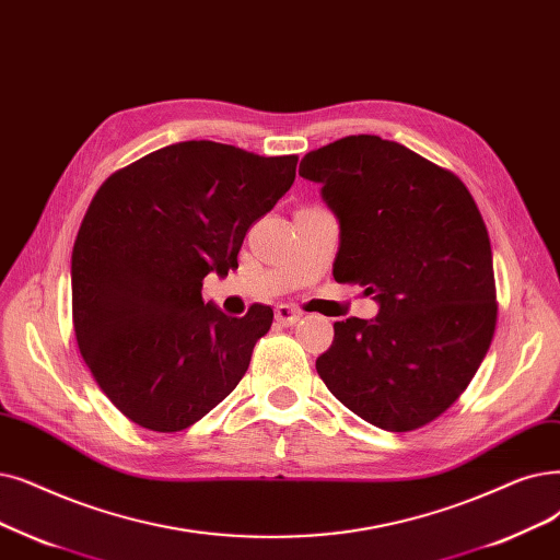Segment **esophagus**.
Returning <instances> with one entry per match:
<instances>
[{"label":"esophagus","mask_w":560,"mask_h":560,"mask_svg":"<svg viewBox=\"0 0 560 560\" xmlns=\"http://www.w3.org/2000/svg\"><path fill=\"white\" fill-rule=\"evenodd\" d=\"M275 318H277V323L283 325V327H293V325L302 318V311H298V308H293V306H288V304H279V306L275 308Z\"/></svg>","instance_id":"esophagus-1"}]
</instances>
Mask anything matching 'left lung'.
Wrapping results in <instances>:
<instances>
[{"mask_svg":"<svg viewBox=\"0 0 560 560\" xmlns=\"http://www.w3.org/2000/svg\"><path fill=\"white\" fill-rule=\"evenodd\" d=\"M338 222L334 279L366 285L375 318L334 323L315 369L357 417L417 430L459 398L490 350V235L469 189L402 143L350 135L304 155Z\"/></svg>","mask_w":560,"mask_h":560,"instance_id":"obj_1","label":"left lung"}]
</instances>
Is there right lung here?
I'll list each match as a JSON object with an SVG mask.
<instances>
[{
	"label": "right lung",
	"mask_w": 560,
	"mask_h": 560,
	"mask_svg": "<svg viewBox=\"0 0 560 560\" xmlns=\"http://www.w3.org/2000/svg\"><path fill=\"white\" fill-rule=\"evenodd\" d=\"M298 155L260 158L229 143L178 141L109 176L70 260L72 323L105 396L141 428L178 432L247 373L275 313L231 318L203 302L249 226L295 183Z\"/></svg>",
	"instance_id": "right-lung-1"
}]
</instances>
